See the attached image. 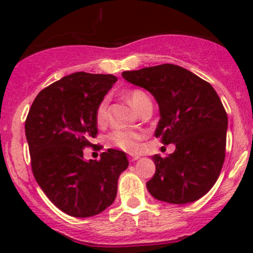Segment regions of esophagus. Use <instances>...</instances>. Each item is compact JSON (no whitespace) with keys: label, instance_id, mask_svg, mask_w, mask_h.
I'll use <instances>...</instances> for the list:
<instances>
[{"label":"esophagus","instance_id":"1","mask_svg":"<svg viewBox=\"0 0 253 253\" xmlns=\"http://www.w3.org/2000/svg\"><path fill=\"white\" fill-rule=\"evenodd\" d=\"M139 155H131V157H129V160H131V162H136V160H138L139 159Z\"/></svg>","mask_w":253,"mask_h":253}]
</instances>
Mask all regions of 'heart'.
Instances as JSON below:
<instances>
[{
  "instance_id": "1",
  "label": "heart",
  "mask_w": 253,
  "mask_h": 253,
  "mask_svg": "<svg viewBox=\"0 0 253 253\" xmlns=\"http://www.w3.org/2000/svg\"><path fill=\"white\" fill-rule=\"evenodd\" d=\"M126 96L137 111L141 110L143 104L149 100L147 94L141 89H132V90L127 91ZM108 108L109 100L108 98H104L98 104L95 110V120L98 125H104L108 120ZM143 138H144V132L139 131V129H116L109 137L112 144L126 150V152H136L138 149L139 142Z\"/></svg>"
}]
</instances>
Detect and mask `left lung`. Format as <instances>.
<instances>
[{"mask_svg": "<svg viewBox=\"0 0 253 253\" xmlns=\"http://www.w3.org/2000/svg\"><path fill=\"white\" fill-rule=\"evenodd\" d=\"M122 77L154 96L160 112L155 137L176 147L167 158L152 157L155 174L147 182L149 193L172 205L200 200L218 180L225 159L228 116L216 91L170 63L126 71Z\"/></svg>", "mask_w": 253, "mask_h": 253, "instance_id": "1", "label": "left lung"}]
</instances>
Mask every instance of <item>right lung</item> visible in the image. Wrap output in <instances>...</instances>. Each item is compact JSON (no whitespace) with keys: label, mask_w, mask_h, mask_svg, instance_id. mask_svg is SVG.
<instances>
[{"label":"right lung","mask_w":253,"mask_h":253,"mask_svg":"<svg viewBox=\"0 0 253 253\" xmlns=\"http://www.w3.org/2000/svg\"><path fill=\"white\" fill-rule=\"evenodd\" d=\"M117 78L76 72L42 89L25 121L35 180L66 214L88 218L114 203L117 181L128 167L126 153L108 149L84 160L83 148L98 133L95 110Z\"/></svg>","instance_id":"add662e5"}]
</instances>
